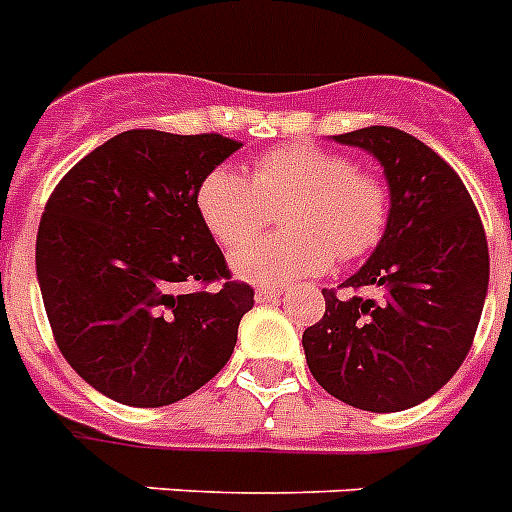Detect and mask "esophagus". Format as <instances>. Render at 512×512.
I'll use <instances>...</instances> for the list:
<instances>
[{
  "label": "esophagus",
  "mask_w": 512,
  "mask_h": 512,
  "mask_svg": "<svg viewBox=\"0 0 512 512\" xmlns=\"http://www.w3.org/2000/svg\"><path fill=\"white\" fill-rule=\"evenodd\" d=\"M284 294V289L281 286H260L255 292V299L257 302H273V299H278Z\"/></svg>",
  "instance_id": "1"
}]
</instances>
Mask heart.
<instances>
[{
    "label": "heart",
    "mask_w": 512,
    "mask_h": 512,
    "mask_svg": "<svg viewBox=\"0 0 512 512\" xmlns=\"http://www.w3.org/2000/svg\"><path fill=\"white\" fill-rule=\"evenodd\" d=\"M286 206L285 211L283 207ZM283 209L286 235L249 243ZM197 210L223 247H239L231 268L252 284L281 286L323 273L334 257L350 263L384 239L389 194L342 152L292 144L265 152L252 178L218 165L199 181Z\"/></svg>",
    "instance_id": "heart-1"
}]
</instances>
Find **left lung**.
Masks as SVG:
<instances>
[{
	"label": "left lung",
	"mask_w": 512,
	"mask_h": 512,
	"mask_svg": "<svg viewBox=\"0 0 512 512\" xmlns=\"http://www.w3.org/2000/svg\"><path fill=\"white\" fill-rule=\"evenodd\" d=\"M334 141L381 162L389 220L342 284L352 294L323 289L326 313L302 334L307 368L336 400L400 413L439 392L471 350L489 286L484 226L458 173L415 136L371 126Z\"/></svg>",
	"instance_id": "obj_1"
}]
</instances>
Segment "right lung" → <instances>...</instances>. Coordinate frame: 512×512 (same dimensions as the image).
<instances>
[{"label": "right lung", "instance_id": "obj_1", "mask_svg": "<svg viewBox=\"0 0 512 512\" xmlns=\"http://www.w3.org/2000/svg\"><path fill=\"white\" fill-rule=\"evenodd\" d=\"M239 147L220 134L134 128L52 191L36 236L49 326L70 368L110 400L173 405L234 352L255 292L231 281L197 189Z\"/></svg>", "mask_w": 512, "mask_h": 512}]
</instances>
